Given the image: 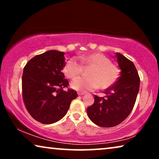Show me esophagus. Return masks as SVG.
I'll use <instances>...</instances> for the list:
<instances>
[{"label":"esophagus","mask_w":159,"mask_h":159,"mask_svg":"<svg viewBox=\"0 0 159 159\" xmlns=\"http://www.w3.org/2000/svg\"><path fill=\"white\" fill-rule=\"evenodd\" d=\"M77 94H78V95H84V94H85V93H78Z\"/></svg>","instance_id":"esophagus-1"}]
</instances>
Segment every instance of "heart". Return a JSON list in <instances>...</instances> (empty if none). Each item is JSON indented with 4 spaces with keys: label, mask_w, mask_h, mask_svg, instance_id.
<instances>
[{
    "label": "heart",
    "mask_w": 159,
    "mask_h": 159,
    "mask_svg": "<svg viewBox=\"0 0 159 159\" xmlns=\"http://www.w3.org/2000/svg\"><path fill=\"white\" fill-rule=\"evenodd\" d=\"M83 65L92 66L88 73L89 77H78L74 80L71 86L74 90L80 92L92 91L100 87L106 89L113 85L119 76V69L116 65L111 63L108 57L101 53H93L79 57ZM81 64L75 58H70L65 64V75L74 79L82 72Z\"/></svg>",
    "instance_id": "b5f03b06"
}]
</instances>
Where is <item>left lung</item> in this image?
<instances>
[{"label": "left lung", "mask_w": 159, "mask_h": 159, "mask_svg": "<svg viewBox=\"0 0 159 159\" xmlns=\"http://www.w3.org/2000/svg\"><path fill=\"white\" fill-rule=\"evenodd\" d=\"M114 58L121 70L120 76L104 91L105 98L95 95L94 103L87 109L90 120L103 127L118 125L129 116L140 89V77L133 63L119 53Z\"/></svg>", "instance_id": "1"}]
</instances>
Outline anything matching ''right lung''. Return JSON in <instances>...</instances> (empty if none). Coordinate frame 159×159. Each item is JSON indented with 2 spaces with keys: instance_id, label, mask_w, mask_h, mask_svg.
<instances>
[{
  "instance_id": "1",
  "label": "right lung",
  "mask_w": 159,
  "mask_h": 159,
  "mask_svg": "<svg viewBox=\"0 0 159 159\" xmlns=\"http://www.w3.org/2000/svg\"><path fill=\"white\" fill-rule=\"evenodd\" d=\"M65 64L64 52L51 50L34 56L24 68L23 100L28 112L39 122L59 121L77 97L75 90H63L69 84L62 72Z\"/></svg>"
}]
</instances>
